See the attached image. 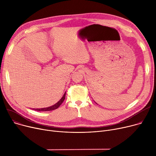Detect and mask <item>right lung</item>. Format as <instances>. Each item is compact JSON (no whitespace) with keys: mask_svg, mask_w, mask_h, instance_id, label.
Returning <instances> with one entry per match:
<instances>
[{"mask_svg":"<svg viewBox=\"0 0 156 156\" xmlns=\"http://www.w3.org/2000/svg\"><path fill=\"white\" fill-rule=\"evenodd\" d=\"M65 97H66V92L64 93V95L62 96V97L61 99V100L58 102H57L55 104L51 106V107H48V108H41V109H35V111H53L55 110L56 109L58 108L59 106L61 105V104L63 102V101L65 99Z\"/></svg>","mask_w":156,"mask_h":156,"instance_id":"obj_1","label":"right lung"}]
</instances>
